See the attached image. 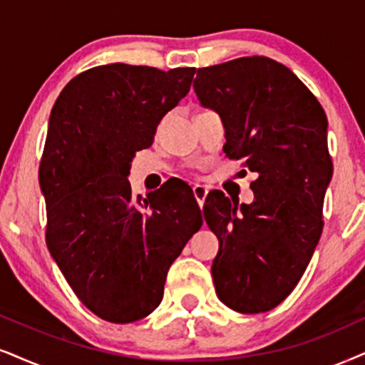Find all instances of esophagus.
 <instances>
[{"mask_svg":"<svg viewBox=\"0 0 365 365\" xmlns=\"http://www.w3.org/2000/svg\"><path fill=\"white\" fill-rule=\"evenodd\" d=\"M207 188L204 187V185H195L193 187V197L197 198V202H198V207H204V202H205V197H207Z\"/></svg>","mask_w":365,"mask_h":365,"instance_id":"34e87169","label":"esophagus"}]
</instances>
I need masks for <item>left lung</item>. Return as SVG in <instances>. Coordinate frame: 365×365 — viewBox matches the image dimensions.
I'll return each mask as SVG.
<instances>
[{"mask_svg": "<svg viewBox=\"0 0 365 365\" xmlns=\"http://www.w3.org/2000/svg\"><path fill=\"white\" fill-rule=\"evenodd\" d=\"M193 89L222 119L224 153L256 173L251 204L220 190L205 198V222L219 239L215 293L239 313L269 312L298 284L324 229L334 175L325 110L288 67L267 57L198 68Z\"/></svg>", "mask_w": 365, "mask_h": 365, "instance_id": "8db88e82", "label": "left lung"}]
</instances>
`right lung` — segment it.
<instances>
[{
	"mask_svg": "<svg viewBox=\"0 0 365 365\" xmlns=\"http://www.w3.org/2000/svg\"><path fill=\"white\" fill-rule=\"evenodd\" d=\"M193 67L109 63L68 82L55 101L40 161L47 246L92 313L131 324L163 298L172 262L202 227L193 193L131 195L135 153L190 89Z\"/></svg>",
	"mask_w": 365,
	"mask_h": 365,
	"instance_id": "add662e5",
	"label": "right lung"
}]
</instances>
